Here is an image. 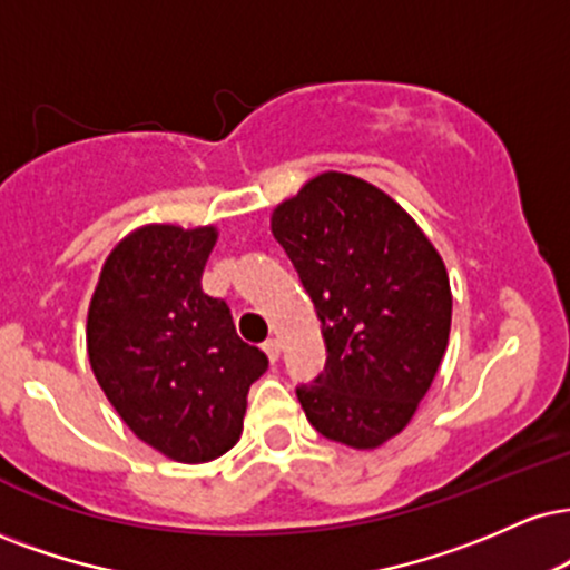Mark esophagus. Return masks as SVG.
I'll list each match as a JSON object with an SVG mask.
<instances>
[{"instance_id": "34e87169", "label": "esophagus", "mask_w": 570, "mask_h": 570, "mask_svg": "<svg viewBox=\"0 0 570 570\" xmlns=\"http://www.w3.org/2000/svg\"><path fill=\"white\" fill-rule=\"evenodd\" d=\"M263 351H265V355H267V361H271V363H276V361H278V355H281V342H278V340H271V342H265V345H263Z\"/></svg>"}]
</instances>
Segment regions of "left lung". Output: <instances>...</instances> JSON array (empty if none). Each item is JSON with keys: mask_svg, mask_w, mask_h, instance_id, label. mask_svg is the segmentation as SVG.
Masks as SVG:
<instances>
[{"mask_svg": "<svg viewBox=\"0 0 570 570\" xmlns=\"http://www.w3.org/2000/svg\"><path fill=\"white\" fill-rule=\"evenodd\" d=\"M271 230L311 294L326 366L297 387L328 441L376 449L406 430L433 385L451 332L443 257L376 185L321 173L281 202Z\"/></svg>", "mask_w": 570, "mask_h": 570, "instance_id": "1", "label": "left lung"}]
</instances>
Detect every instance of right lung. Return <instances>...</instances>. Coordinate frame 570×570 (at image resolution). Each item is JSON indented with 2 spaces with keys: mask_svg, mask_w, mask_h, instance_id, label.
Instances as JSON below:
<instances>
[{
  "mask_svg": "<svg viewBox=\"0 0 570 570\" xmlns=\"http://www.w3.org/2000/svg\"><path fill=\"white\" fill-rule=\"evenodd\" d=\"M215 225H140L100 267L87 311V355L116 414L183 464L223 456L244 430L246 395L267 368L230 307L202 289Z\"/></svg>",
  "mask_w": 570,
  "mask_h": 570,
  "instance_id": "right-lung-1",
  "label": "right lung"
}]
</instances>
